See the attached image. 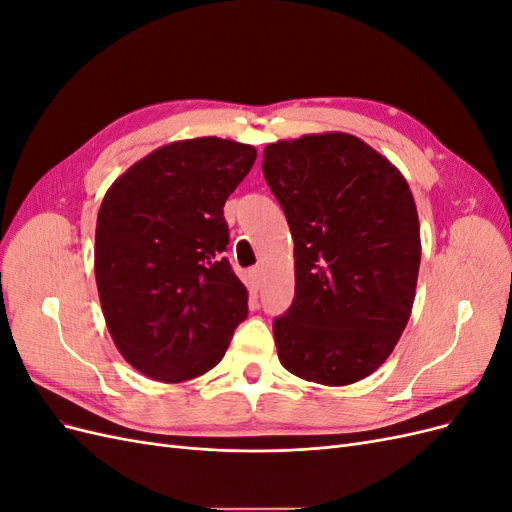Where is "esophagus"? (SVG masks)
<instances>
[{
	"label": "esophagus",
	"mask_w": 512,
	"mask_h": 512,
	"mask_svg": "<svg viewBox=\"0 0 512 512\" xmlns=\"http://www.w3.org/2000/svg\"><path fill=\"white\" fill-rule=\"evenodd\" d=\"M250 282L252 286L258 290L260 288V282H262V267H252L250 269Z\"/></svg>",
	"instance_id": "obj_1"
}]
</instances>
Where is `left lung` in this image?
<instances>
[{"label":"left lung","instance_id":"obj_1","mask_svg":"<svg viewBox=\"0 0 512 512\" xmlns=\"http://www.w3.org/2000/svg\"><path fill=\"white\" fill-rule=\"evenodd\" d=\"M262 173L294 239L297 284L273 320L277 356L309 382H359L389 359L412 312L421 230L408 183L344 132L271 143Z\"/></svg>","mask_w":512,"mask_h":512}]
</instances>
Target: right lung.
<instances>
[{
  "label": "right lung",
  "mask_w": 512,
  "mask_h": 512,
  "mask_svg": "<svg viewBox=\"0 0 512 512\" xmlns=\"http://www.w3.org/2000/svg\"><path fill=\"white\" fill-rule=\"evenodd\" d=\"M254 160L252 145L215 136L170 143L130 166L102 200L104 320L123 359L153 380L203 376L247 318V290L224 256V205Z\"/></svg>",
  "instance_id": "1"
}]
</instances>
